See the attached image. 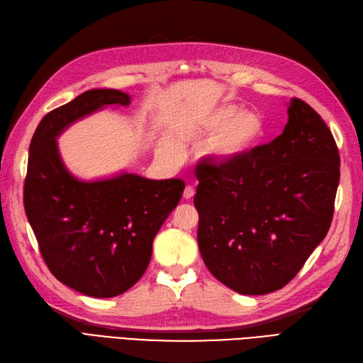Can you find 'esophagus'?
I'll return each mask as SVG.
<instances>
[{
	"label": "esophagus",
	"mask_w": 363,
	"mask_h": 363,
	"mask_svg": "<svg viewBox=\"0 0 363 363\" xmlns=\"http://www.w3.org/2000/svg\"><path fill=\"white\" fill-rule=\"evenodd\" d=\"M182 196H184L185 201H189V199H191L194 196V189L191 187V185H187V187H185Z\"/></svg>",
	"instance_id": "34e87169"
}]
</instances>
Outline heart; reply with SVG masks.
<instances>
[{
	"label": "heart",
	"mask_w": 363,
	"mask_h": 363,
	"mask_svg": "<svg viewBox=\"0 0 363 363\" xmlns=\"http://www.w3.org/2000/svg\"><path fill=\"white\" fill-rule=\"evenodd\" d=\"M265 123L253 110H240L235 104H222L194 119L184 128L182 136L191 143H202V156L216 167L244 160L262 141Z\"/></svg>",
	"instance_id": "obj_1"
}]
</instances>
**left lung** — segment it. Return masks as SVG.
<instances>
[{"label":"left lung","instance_id":"obj_1","mask_svg":"<svg viewBox=\"0 0 363 363\" xmlns=\"http://www.w3.org/2000/svg\"><path fill=\"white\" fill-rule=\"evenodd\" d=\"M339 169L330 128L297 98L270 144L230 165L199 164L198 245L210 273L240 294L281 290L328 233Z\"/></svg>","mask_w":363,"mask_h":363}]
</instances>
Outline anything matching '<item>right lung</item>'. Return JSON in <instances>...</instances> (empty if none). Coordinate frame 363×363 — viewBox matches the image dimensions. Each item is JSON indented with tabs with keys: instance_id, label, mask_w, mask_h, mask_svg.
Segmentation results:
<instances>
[{
	"instance_id": "1",
	"label": "right lung",
	"mask_w": 363,
	"mask_h": 363,
	"mask_svg": "<svg viewBox=\"0 0 363 363\" xmlns=\"http://www.w3.org/2000/svg\"><path fill=\"white\" fill-rule=\"evenodd\" d=\"M128 104L124 91L87 90L45 115L29 147L24 208L44 262L60 282L91 297L123 294L141 279L185 187L127 172L81 181L64 165L57 143L64 130L106 106Z\"/></svg>"
}]
</instances>
